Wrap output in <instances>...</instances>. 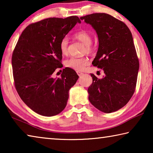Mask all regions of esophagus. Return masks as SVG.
I'll list each match as a JSON object with an SVG mask.
<instances>
[{
  "instance_id": "esophagus-1",
  "label": "esophagus",
  "mask_w": 153,
  "mask_h": 153,
  "mask_svg": "<svg viewBox=\"0 0 153 153\" xmlns=\"http://www.w3.org/2000/svg\"><path fill=\"white\" fill-rule=\"evenodd\" d=\"M77 74H78V76H82V75L84 74L83 73H82V72H79V71H77Z\"/></svg>"
}]
</instances>
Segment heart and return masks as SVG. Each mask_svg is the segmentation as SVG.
Listing matches in <instances>:
<instances>
[{
  "instance_id": "obj_1",
  "label": "heart",
  "mask_w": 153,
  "mask_h": 153,
  "mask_svg": "<svg viewBox=\"0 0 153 153\" xmlns=\"http://www.w3.org/2000/svg\"><path fill=\"white\" fill-rule=\"evenodd\" d=\"M75 37L86 45L85 52L90 53L93 50L92 44V37L88 32L85 30H80L75 33ZM68 44L69 38L65 36L63 38L59 44V49L62 55H65L68 52ZM90 61L87 57H71L67 59L65 62V65L67 67L71 68L77 71H83L88 65L89 64Z\"/></svg>"
}]
</instances>
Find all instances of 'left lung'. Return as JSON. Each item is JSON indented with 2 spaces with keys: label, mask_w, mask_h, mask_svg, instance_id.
I'll return each mask as SVG.
<instances>
[{
  "label": "left lung",
  "mask_w": 153,
  "mask_h": 153,
  "mask_svg": "<svg viewBox=\"0 0 153 153\" xmlns=\"http://www.w3.org/2000/svg\"><path fill=\"white\" fill-rule=\"evenodd\" d=\"M80 19L97 33L99 45L92 64L105 74L98 79L91 74L88 99L102 112H115L123 107L135 92L139 61L132 35L123 22L108 14L93 13Z\"/></svg>",
  "instance_id": "8db88e82"
}]
</instances>
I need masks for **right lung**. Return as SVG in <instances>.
<instances>
[{"mask_svg": "<svg viewBox=\"0 0 153 153\" xmlns=\"http://www.w3.org/2000/svg\"><path fill=\"white\" fill-rule=\"evenodd\" d=\"M77 23V16L51 17L33 23L23 31L12 55L15 86L28 107L39 115L51 117L67 105L69 90L79 76L74 69H63L60 78L52 77L61 68L59 44Z\"/></svg>", "mask_w": 153, "mask_h": 153, "instance_id": "right-lung-1", "label": "right lung"}]
</instances>
